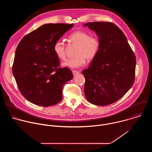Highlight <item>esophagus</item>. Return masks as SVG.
<instances>
[{
    "instance_id": "34e87169",
    "label": "esophagus",
    "mask_w": 152,
    "mask_h": 152,
    "mask_svg": "<svg viewBox=\"0 0 152 152\" xmlns=\"http://www.w3.org/2000/svg\"><path fill=\"white\" fill-rule=\"evenodd\" d=\"M72 73H73V76H75V75H76L79 74V72H78V71H76V70H73V71H72Z\"/></svg>"
}]
</instances>
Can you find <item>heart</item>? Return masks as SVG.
<instances>
[{"label": "heart", "instance_id": "obj_1", "mask_svg": "<svg viewBox=\"0 0 152 152\" xmlns=\"http://www.w3.org/2000/svg\"><path fill=\"white\" fill-rule=\"evenodd\" d=\"M69 41L77 47L75 52L76 57L69 59L62 64L64 67L77 69L83 67L86 62L92 61L97 56L100 47V42L96 37L82 31H77L72 34L69 38ZM53 51L56 56L61 60L66 59V45L61 40L56 41L53 46Z\"/></svg>", "mask_w": 152, "mask_h": 152}]
</instances>
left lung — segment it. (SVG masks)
I'll return each instance as SVG.
<instances>
[{
  "instance_id": "1",
  "label": "left lung",
  "mask_w": 152,
  "mask_h": 152,
  "mask_svg": "<svg viewBox=\"0 0 152 152\" xmlns=\"http://www.w3.org/2000/svg\"><path fill=\"white\" fill-rule=\"evenodd\" d=\"M83 26L94 31L100 42L97 56L89 67L82 71L85 97L93 104H112L134 83L135 56L124 33L114 23L95 21Z\"/></svg>"
}]
</instances>
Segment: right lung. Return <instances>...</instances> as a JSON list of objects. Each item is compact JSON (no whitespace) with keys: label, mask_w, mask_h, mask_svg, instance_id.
Segmentation results:
<instances>
[{"label":"right lung","mask_w":152,"mask_h":152,"mask_svg":"<svg viewBox=\"0 0 152 152\" xmlns=\"http://www.w3.org/2000/svg\"><path fill=\"white\" fill-rule=\"evenodd\" d=\"M73 25H43L19 42L12 74L20 93L29 102L47 107L61 101L64 85L73 76L69 69L59 67L60 61L53 46Z\"/></svg>","instance_id":"1"}]
</instances>
